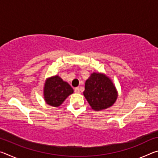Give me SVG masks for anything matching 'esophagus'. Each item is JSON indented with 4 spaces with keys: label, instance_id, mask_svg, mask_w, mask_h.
<instances>
[{
    "label": "esophagus",
    "instance_id": "1",
    "mask_svg": "<svg viewBox=\"0 0 158 158\" xmlns=\"http://www.w3.org/2000/svg\"><path fill=\"white\" fill-rule=\"evenodd\" d=\"M74 92L76 93H80V89H79V87H77L74 89Z\"/></svg>",
    "mask_w": 158,
    "mask_h": 158
}]
</instances>
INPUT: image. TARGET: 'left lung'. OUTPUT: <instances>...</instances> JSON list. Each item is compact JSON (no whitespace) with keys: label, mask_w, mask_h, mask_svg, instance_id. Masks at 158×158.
<instances>
[{"label":"left lung","mask_w":158,"mask_h":158,"mask_svg":"<svg viewBox=\"0 0 158 158\" xmlns=\"http://www.w3.org/2000/svg\"><path fill=\"white\" fill-rule=\"evenodd\" d=\"M84 95L93 109L100 111L110 107L116 102L117 92L107 77L94 73L85 81Z\"/></svg>","instance_id":"obj_1"}]
</instances>
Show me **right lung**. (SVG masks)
Masks as SVG:
<instances>
[{
  "label": "right lung",
  "mask_w": 158,
  "mask_h": 158,
  "mask_svg": "<svg viewBox=\"0 0 158 158\" xmlns=\"http://www.w3.org/2000/svg\"><path fill=\"white\" fill-rule=\"evenodd\" d=\"M73 91V88L60 77H52L47 80L44 85V100L48 105L58 106Z\"/></svg>",
  "instance_id": "add662e5"
}]
</instances>
